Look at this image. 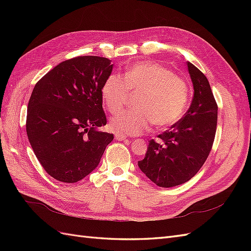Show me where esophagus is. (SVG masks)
Wrapping results in <instances>:
<instances>
[{"mask_svg": "<svg viewBox=\"0 0 251 251\" xmlns=\"http://www.w3.org/2000/svg\"><path fill=\"white\" fill-rule=\"evenodd\" d=\"M126 138V135H123V134H120V133H116V134H115V139H116V140L123 141V140H125Z\"/></svg>", "mask_w": 251, "mask_h": 251, "instance_id": "obj_1", "label": "esophagus"}]
</instances>
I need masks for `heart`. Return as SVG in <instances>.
<instances>
[{"label":"heart","mask_w":251,"mask_h":251,"mask_svg":"<svg viewBox=\"0 0 251 251\" xmlns=\"http://www.w3.org/2000/svg\"><path fill=\"white\" fill-rule=\"evenodd\" d=\"M131 91L138 93V109L125 110L111 120L116 132L139 135L155 125L165 127L183 115L188 100V85L184 78L154 62H138L128 67L125 78L112 74L102 86L103 101L111 113L127 103Z\"/></svg>","instance_id":"obj_1"}]
</instances>
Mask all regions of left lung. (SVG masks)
I'll return each mask as SVG.
<instances>
[{"label": "left lung", "instance_id": "obj_1", "mask_svg": "<svg viewBox=\"0 0 251 251\" xmlns=\"http://www.w3.org/2000/svg\"><path fill=\"white\" fill-rule=\"evenodd\" d=\"M194 86L191 107L169 131L151 139L138 161L146 176L160 187L185 183L199 172L210 153L217 131L218 104L206 76L187 62Z\"/></svg>", "mask_w": 251, "mask_h": 251}]
</instances>
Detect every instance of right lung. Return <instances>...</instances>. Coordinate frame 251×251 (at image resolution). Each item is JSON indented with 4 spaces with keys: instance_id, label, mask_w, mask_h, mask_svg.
Here are the masks:
<instances>
[{
    "instance_id": "add662e5",
    "label": "right lung",
    "mask_w": 251,
    "mask_h": 251,
    "mask_svg": "<svg viewBox=\"0 0 251 251\" xmlns=\"http://www.w3.org/2000/svg\"><path fill=\"white\" fill-rule=\"evenodd\" d=\"M113 70L105 57L64 60L36 82L27 109L26 131L32 150L52 178L75 183L100 161L114 135L107 125L102 86Z\"/></svg>"
}]
</instances>
